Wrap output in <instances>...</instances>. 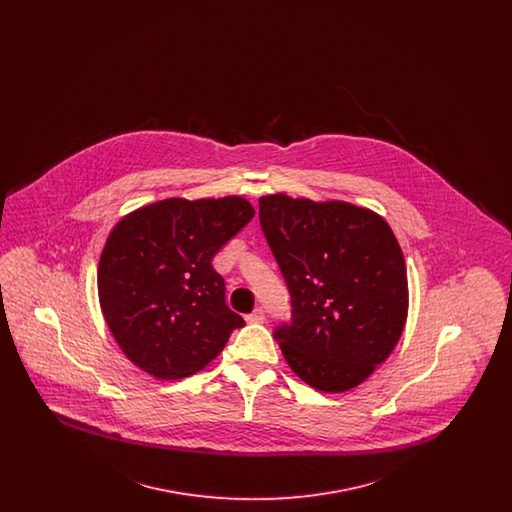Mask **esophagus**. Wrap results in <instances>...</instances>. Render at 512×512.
Segmentation results:
<instances>
[{
    "mask_svg": "<svg viewBox=\"0 0 512 512\" xmlns=\"http://www.w3.org/2000/svg\"><path fill=\"white\" fill-rule=\"evenodd\" d=\"M245 320H247L249 324H261V322H265V311L259 307V309H255L251 315H247Z\"/></svg>",
    "mask_w": 512,
    "mask_h": 512,
    "instance_id": "34e87169",
    "label": "esophagus"
}]
</instances>
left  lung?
<instances>
[{"label": "left lung", "mask_w": 512, "mask_h": 512, "mask_svg": "<svg viewBox=\"0 0 512 512\" xmlns=\"http://www.w3.org/2000/svg\"><path fill=\"white\" fill-rule=\"evenodd\" d=\"M259 220L292 295V322L274 330L286 363L318 391L359 386L407 320V268L390 224L345 201L286 194L261 197Z\"/></svg>", "instance_id": "obj_1"}]
</instances>
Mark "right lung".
Instances as JSON below:
<instances>
[{"label":"right lung","instance_id":"right-lung-1","mask_svg":"<svg viewBox=\"0 0 512 512\" xmlns=\"http://www.w3.org/2000/svg\"><path fill=\"white\" fill-rule=\"evenodd\" d=\"M255 211L240 197L163 199L113 228L98 267L99 303L122 353L163 380L190 376L244 318L230 311L211 261Z\"/></svg>","mask_w":512,"mask_h":512}]
</instances>
